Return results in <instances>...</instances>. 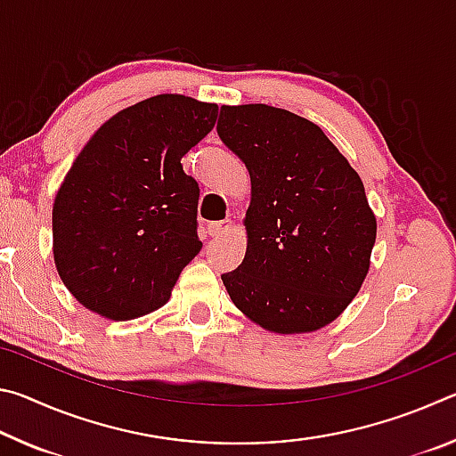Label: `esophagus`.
<instances>
[{
	"instance_id": "34e87169",
	"label": "esophagus",
	"mask_w": 456,
	"mask_h": 456,
	"mask_svg": "<svg viewBox=\"0 0 456 456\" xmlns=\"http://www.w3.org/2000/svg\"><path fill=\"white\" fill-rule=\"evenodd\" d=\"M231 227H233V221L223 219V221L209 223V227H207V231H209L211 237H219L223 233H227V231H231Z\"/></svg>"
}]
</instances>
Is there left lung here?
Returning <instances> with one entry per match:
<instances>
[{
  "mask_svg": "<svg viewBox=\"0 0 456 456\" xmlns=\"http://www.w3.org/2000/svg\"><path fill=\"white\" fill-rule=\"evenodd\" d=\"M217 133L251 176L245 259L221 275L231 302L275 334L328 326L370 269L362 179L318 125L283 108L221 106Z\"/></svg>",
  "mask_w": 456,
  "mask_h": 456,
  "instance_id": "obj_1",
  "label": "left lung"
}]
</instances>
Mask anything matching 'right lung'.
<instances>
[{
    "label": "right lung",
    "instance_id": "right-lung-1",
    "mask_svg": "<svg viewBox=\"0 0 456 456\" xmlns=\"http://www.w3.org/2000/svg\"><path fill=\"white\" fill-rule=\"evenodd\" d=\"M217 104L159 94L100 126L53 200V261L68 291L108 320L163 307L197 235L199 184L181 159L217 120Z\"/></svg>",
    "mask_w": 456,
    "mask_h": 456
}]
</instances>
